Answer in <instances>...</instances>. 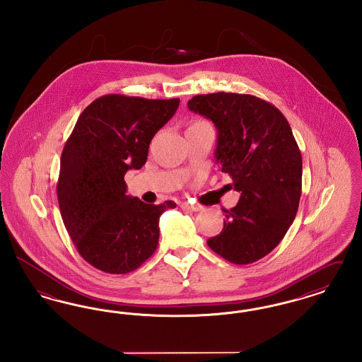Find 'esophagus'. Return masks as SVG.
Masks as SVG:
<instances>
[{
	"mask_svg": "<svg viewBox=\"0 0 362 362\" xmlns=\"http://www.w3.org/2000/svg\"><path fill=\"white\" fill-rule=\"evenodd\" d=\"M182 209H183V210H189V211H199V210H202L204 207L201 206V205H198V204L185 202V204H182Z\"/></svg>",
	"mask_w": 362,
	"mask_h": 362,
	"instance_id": "obj_1",
	"label": "esophagus"
}]
</instances>
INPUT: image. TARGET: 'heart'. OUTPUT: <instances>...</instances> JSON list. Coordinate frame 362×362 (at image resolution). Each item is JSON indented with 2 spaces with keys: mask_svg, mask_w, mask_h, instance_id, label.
I'll use <instances>...</instances> for the list:
<instances>
[{
  "mask_svg": "<svg viewBox=\"0 0 362 362\" xmlns=\"http://www.w3.org/2000/svg\"><path fill=\"white\" fill-rule=\"evenodd\" d=\"M199 123H204V121H195L192 122V124H199ZM191 126V124H189Z\"/></svg>",
  "mask_w": 362,
  "mask_h": 362,
  "instance_id": "heart-1",
  "label": "heart"
}]
</instances>
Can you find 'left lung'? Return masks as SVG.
I'll list each match as a JSON object with an SVG mask.
<instances>
[{"mask_svg":"<svg viewBox=\"0 0 362 362\" xmlns=\"http://www.w3.org/2000/svg\"><path fill=\"white\" fill-rule=\"evenodd\" d=\"M187 105L216 124L217 163L240 192L207 245L230 263H254L276 248L297 214L303 158L292 129L276 107L252 95H197Z\"/></svg>","mask_w":362,"mask_h":362,"instance_id":"1","label":"left lung"}]
</instances>
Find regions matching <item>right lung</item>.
Listing matches in <instances>:
<instances>
[{
    "instance_id": "right-lung-1",
    "label": "right lung",
    "mask_w": 362,
    "mask_h": 362,
    "mask_svg": "<svg viewBox=\"0 0 362 362\" xmlns=\"http://www.w3.org/2000/svg\"><path fill=\"white\" fill-rule=\"evenodd\" d=\"M180 100L104 95L81 112L62 156L57 197L78 254L108 274H127L151 258L158 218L173 201L148 205L126 195L124 173L139 170L149 144Z\"/></svg>"
}]
</instances>
